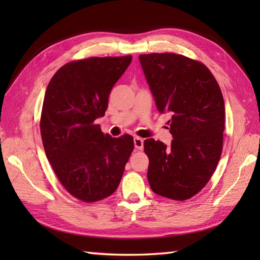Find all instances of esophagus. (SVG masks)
<instances>
[{
	"instance_id": "esophagus-1",
	"label": "esophagus",
	"mask_w": 260,
	"mask_h": 260,
	"mask_svg": "<svg viewBox=\"0 0 260 260\" xmlns=\"http://www.w3.org/2000/svg\"><path fill=\"white\" fill-rule=\"evenodd\" d=\"M134 145L137 151H142L143 147H144V140L141 139L139 136L134 137Z\"/></svg>"
}]
</instances>
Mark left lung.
<instances>
[{
    "label": "left lung",
    "mask_w": 260,
    "mask_h": 260,
    "mask_svg": "<svg viewBox=\"0 0 260 260\" xmlns=\"http://www.w3.org/2000/svg\"><path fill=\"white\" fill-rule=\"evenodd\" d=\"M159 113H169L171 145L144 141L153 192L184 201L201 191L221 156L224 102L206 66L175 53L139 57Z\"/></svg>",
    "instance_id": "1"
}]
</instances>
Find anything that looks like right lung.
Here are the masks:
<instances>
[{
	"label": "right lung",
	"instance_id": "add662e5",
	"mask_svg": "<svg viewBox=\"0 0 260 260\" xmlns=\"http://www.w3.org/2000/svg\"><path fill=\"white\" fill-rule=\"evenodd\" d=\"M131 62L132 56L69 62L47 87L40 120L43 147L64 189L81 201L113 194L134 150L131 135H105L95 123Z\"/></svg>",
	"mask_w": 260,
	"mask_h": 260
}]
</instances>
